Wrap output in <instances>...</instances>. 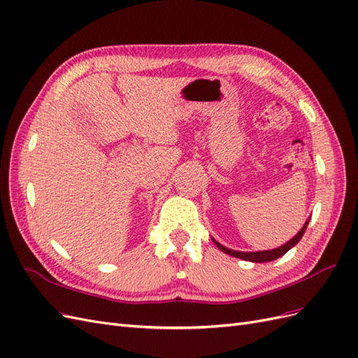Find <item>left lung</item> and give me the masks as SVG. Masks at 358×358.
<instances>
[{"instance_id": "left-lung-1", "label": "left lung", "mask_w": 358, "mask_h": 358, "mask_svg": "<svg viewBox=\"0 0 358 358\" xmlns=\"http://www.w3.org/2000/svg\"><path fill=\"white\" fill-rule=\"evenodd\" d=\"M308 224H309V220L305 222V225H303V229H301L294 237H292V239H291L289 242H287L285 245H282L280 248L270 249V251L241 252V251H233V249H229V248L222 246L221 243H218L215 239H212V241H213V243H215L216 246H218V248L221 249L222 252L229 254V255H231V257L242 258V259H245V262H252V263H267V262H273V259H276V258H279V257H282L284 254H287V252L289 251V249H291L292 246H296V245L300 242L303 234H305V231H306V229H308Z\"/></svg>"}]
</instances>
